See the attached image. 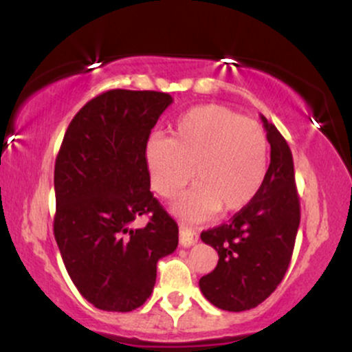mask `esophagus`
Listing matches in <instances>:
<instances>
[{
  "label": "esophagus",
  "mask_w": 352,
  "mask_h": 352,
  "mask_svg": "<svg viewBox=\"0 0 352 352\" xmlns=\"http://www.w3.org/2000/svg\"><path fill=\"white\" fill-rule=\"evenodd\" d=\"M197 240H199V235H197L192 228L180 225V245L182 246L188 248V246L195 245Z\"/></svg>",
  "instance_id": "1"
}]
</instances>
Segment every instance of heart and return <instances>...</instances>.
Listing matches in <instances>:
<instances>
[{"label": "heart", "mask_w": 352, "mask_h": 352, "mask_svg": "<svg viewBox=\"0 0 352 352\" xmlns=\"http://www.w3.org/2000/svg\"><path fill=\"white\" fill-rule=\"evenodd\" d=\"M145 162L152 188L172 199L192 179L197 187L175 204L185 220H204L220 208H245L266 177L268 140L261 125L232 109L207 104L185 112L170 139L151 137Z\"/></svg>", "instance_id": "1"}]
</instances>
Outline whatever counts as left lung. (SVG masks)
<instances>
[{
  "mask_svg": "<svg viewBox=\"0 0 352 352\" xmlns=\"http://www.w3.org/2000/svg\"><path fill=\"white\" fill-rule=\"evenodd\" d=\"M272 160L256 197L228 223L201 232L218 253L217 268L200 278L201 293L217 308H256L285 278L300 227V197L289 145L261 116Z\"/></svg>",
  "mask_w": 352,
  "mask_h": 352,
  "instance_id": "left-lung-1",
  "label": "left lung"
}]
</instances>
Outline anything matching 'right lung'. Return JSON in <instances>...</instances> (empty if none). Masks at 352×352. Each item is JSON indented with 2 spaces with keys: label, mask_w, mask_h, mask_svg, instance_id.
<instances>
[{
  "label": "right lung",
  "mask_w": 352,
  "mask_h": 352,
  "mask_svg": "<svg viewBox=\"0 0 352 352\" xmlns=\"http://www.w3.org/2000/svg\"><path fill=\"white\" fill-rule=\"evenodd\" d=\"M172 100L157 91L102 92L74 116L56 157V243L76 288L99 309L142 306L157 261L179 245L145 162L151 131ZM140 214L149 223L131 229Z\"/></svg>",
  "instance_id": "add662e5"
}]
</instances>
